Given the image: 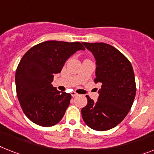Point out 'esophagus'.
<instances>
[{
	"label": "esophagus",
	"mask_w": 154,
	"mask_h": 154,
	"mask_svg": "<svg viewBox=\"0 0 154 154\" xmlns=\"http://www.w3.org/2000/svg\"><path fill=\"white\" fill-rule=\"evenodd\" d=\"M71 94H72V97H76V96H78V95H79L78 94H77V93L75 92V91H72V92L71 93Z\"/></svg>",
	"instance_id": "esophagus-1"
}]
</instances>
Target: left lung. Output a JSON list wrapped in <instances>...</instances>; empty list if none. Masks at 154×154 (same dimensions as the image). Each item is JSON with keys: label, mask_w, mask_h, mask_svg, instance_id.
Returning a JSON list of instances; mask_svg holds the SVG:
<instances>
[{"label": "left lung", "mask_w": 154, "mask_h": 154, "mask_svg": "<svg viewBox=\"0 0 154 154\" xmlns=\"http://www.w3.org/2000/svg\"><path fill=\"white\" fill-rule=\"evenodd\" d=\"M96 60L95 83H100L96 102L86 96L87 105L81 109L86 124L103 131L115 128L130 111L136 94L131 63L115 47L103 42H82Z\"/></svg>", "instance_id": "1"}]
</instances>
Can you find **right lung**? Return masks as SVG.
I'll return each mask as SVG.
<instances>
[{
    "label": "right lung",
    "mask_w": 154,
    "mask_h": 154,
    "mask_svg": "<svg viewBox=\"0 0 154 154\" xmlns=\"http://www.w3.org/2000/svg\"><path fill=\"white\" fill-rule=\"evenodd\" d=\"M80 49L85 48L79 42L46 41L22 57L16 72V94L24 114L33 123L47 128L61 120L72 95L58 91L51 82L66 60Z\"/></svg>",
    "instance_id": "obj_1"
}]
</instances>
